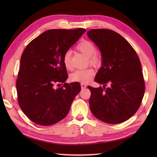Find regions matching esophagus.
Wrapping results in <instances>:
<instances>
[{
	"label": "esophagus",
	"instance_id": "34e87169",
	"mask_svg": "<svg viewBox=\"0 0 157 157\" xmlns=\"http://www.w3.org/2000/svg\"><path fill=\"white\" fill-rule=\"evenodd\" d=\"M80 86H81V88H82V89L85 88L86 87V84H84V83H81V84H80Z\"/></svg>",
	"mask_w": 157,
	"mask_h": 157
}]
</instances>
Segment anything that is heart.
I'll return each mask as SVG.
<instances>
[{
  "instance_id": "heart-1",
  "label": "heart",
  "mask_w": 157,
  "mask_h": 157,
  "mask_svg": "<svg viewBox=\"0 0 157 157\" xmlns=\"http://www.w3.org/2000/svg\"><path fill=\"white\" fill-rule=\"evenodd\" d=\"M77 49L82 53L84 56L88 57L89 63L99 67L102 63L101 56L96 52V46L92 41L88 40H82L77 44ZM63 63L65 67L67 70L72 69L71 61V52H65L63 56ZM94 75V71L92 68H86L75 71L71 75L70 78L74 82H88L91 80Z\"/></svg>"
}]
</instances>
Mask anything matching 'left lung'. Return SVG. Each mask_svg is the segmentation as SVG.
<instances>
[{
    "instance_id": "8db88e82",
    "label": "left lung",
    "mask_w": 157,
    "mask_h": 157,
    "mask_svg": "<svg viewBox=\"0 0 157 157\" xmlns=\"http://www.w3.org/2000/svg\"><path fill=\"white\" fill-rule=\"evenodd\" d=\"M87 35L101 51L102 66L94 80L103 85L88 86L91 92L90 110L104 122L119 124L134 115L144 96L139 57L129 42L115 31L91 29Z\"/></svg>"
}]
</instances>
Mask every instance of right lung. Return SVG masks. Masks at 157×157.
Here are the masks:
<instances>
[{
	"instance_id": "obj_1",
	"label": "right lung",
	"mask_w": 157,
	"mask_h": 157,
	"mask_svg": "<svg viewBox=\"0 0 157 157\" xmlns=\"http://www.w3.org/2000/svg\"><path fill=\"white\" fill-rule=\"evenodd\" d=\"M86 29H50L31 41L23 51L16 80L19 106L33 122L54 124L64 118L81 87L65 82L68 78L63 63L65 52ZM64 83L63 87L56 85Z\"/></svg>"
}]
</instances>
